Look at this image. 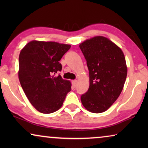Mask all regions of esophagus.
<instances>
[{
  "label": "esophagus",
  "mask_w": 148,
  "mask_h": 148,
  "mask_svg": "<svg viewBox=\"0 0 148 148\" xmlns=\"http://www.w3.org/2000/svg\"><path fill=\"white\" fill-rule=\"evenodd\" d=\"M77 80L72 81V85H73V86L74 87V88H75V87L77 86Z\"/></svg>",
  "instance_id": "1"
}]
</instances>
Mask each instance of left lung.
Wrapping results in <instances>:
<instances>
[{"label":"left lung","mask_w":148,"mask_h":148,"mask_svg":"<svg viewBox=\"0 0 148 148\" xmlns=\"http://www.w3.org/2000/svg\"><path fill=\"white\" fill-rule=\"evenodd\" d=\"M90 75L88 92L81 96L90 112L106 111L119 98L126 80L127 69L121 49L103 36L87 40L79 45Z\"/></svg>","instance_id":"1"}]
</instances>
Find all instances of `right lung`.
<instances>
[{
  "mask_svg": "<svg viewBox=\"0 0 148 148\" xmlns=\"http://www.w3.org/2000/svg\"><path fill=\"white\" fill-rule=\"evenodd\" d=\"M70 48L54 42L32 41L20 52V84L30 103L40 112L58 110L71 90L70 82L56 75L62 70L59 60Z\"/></svg>",
  "mask_w": 148,
  "mask_h": 148,
  "instance_id": "1",
  "label": "right lung"
}]
</instances>
